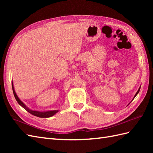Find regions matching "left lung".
Here are the masks:
<instances>
[{"label": "left lung", "instance_id": "left-lung-1", "mask_svg": "<svg viewBox=\"0 0 153 153\" xmlns=\"http://www.w3.org/2000/svg\"><path fill=\"white\" fill-rule=\"evenodd\" d=\"M140 88H141V87H139V89H138V91H137V93H136V94H135V96H134V99H134V98H135V97H136V95H137V94L139 93V91H140Z\"/></svg>", "mask_w": 153, "mask_h": 153}]
</instances>
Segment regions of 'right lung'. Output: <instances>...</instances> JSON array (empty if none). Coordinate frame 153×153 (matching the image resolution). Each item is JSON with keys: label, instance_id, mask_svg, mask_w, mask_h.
Returning <instances> with one entry per match:
<instances>
[{"label": "right lung", "instance_id": "right-lung-1", "mask_svg": "<svg viewBox=\"0 0 153 153\" xmlns=\"http://www.w3.org/2000/svg\"><path fill=\"white\" fill-rule=\"evenodd\" d=\"M12 90H13V93H14V95L15 97L16 100H17V102L20 106H22L23 108H24L25 110H26L28 112H30L31 114H33L35 116L39 117V118H49V117L53 116L55 114L58 112V110H51V111H47V112H39V111H35V110H31V109H29L27 107L25 106L24 103H23L18 98V97L16 95V93L14 91V86H13V83L12 82Z\"/></svg>", "mask_w": 153, "mask_h": 153}]
</instances>
